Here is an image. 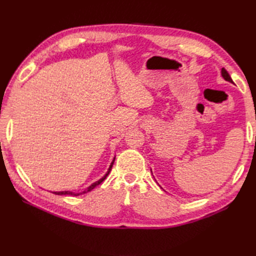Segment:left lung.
Segmentation results:
<instances>
[{"label":"left lung","mask_w":256,"mask_h":256,"mask_svg":"<svg viewBox=\"0 0 256 256\" xmlns=\"http://www.w3.org/2000/svg\"><path fill=\"white\" fill-rule=\"evenodd\" d=\"M221 76H222V77H224V79L226 81H229V82L233 84V80L231 79L229 72H228L224 68H222V69H221Z\"/></svg>","instance_id":"1"}]
</instances>
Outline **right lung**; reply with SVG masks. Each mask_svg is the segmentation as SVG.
Segmentation results:
<instances>
[{
  "instance_id": "1",
  "label": "right lung",
  "mask_w": 256,
  "mask_h": 256,
  "mask_svg": "<svg viewBox=\"0 0 256 256\" xmlns=\"http://www.w3.org/2000/svg\"><path fill=\"white\" fill-rule=\"evenodd\" d=\"M114 160H116V157H114L113 158V160L111 162V164H110V167H108V172H106V175L103 176L102 178H100L99 180H96V182H94V184H91L90 186L88 187V188H86L84 192H70V190H67V192H54L52 194H69V196H79V194H86V192H91L92 189L94 188H96L98 184H100L103 180H104V179L106 178V176L108 175V174H110V172H111V170H112V166H113V164H114Z\"/></svg>"
}]
</instances>
